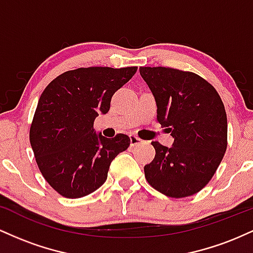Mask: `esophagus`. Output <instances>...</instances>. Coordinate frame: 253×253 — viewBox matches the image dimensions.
Returning a JSON list of instances; mask_svg holds the SVG:
<instances>
[{"instance_id": "1", "label": "esophagus", "mask_w": 253, "mask_h": 253, "mask_svg": "<svg viewBox=\"0 0 253 253\" xmlns=\"http://www.w3.org/2000/svg\"><path fill=\"white\" fill-rule=\"evenodd\" d=\"M129 140H130V146H136V145L143 143V140H141L139 136H136L134 134L129 135Z\"/></svg>"}]
</instances>
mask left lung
Segmentation results:
<instances>
[{
    "label": "left lung",
    "mask_w": 253,
    "mask_h": 253,
    "mask_svg": "<svg viewBox=\"0 0 253 253\" xmlns=\"http://www.w3.org/2000/svg\"><path fill=\"white\" fill-rule=\"evenodd\" d=\"M157 103V121L173 138L171 147L152 141L155 159L145 178L159 193L181 199L203 189L227 149V117L217 91L190 71L141 66Z\"/></svg>",
    "instance_id": "left-lung-1"
}]
</instances>
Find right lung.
<instances>
[{"label": "right lung", "instance_id": "add662e5", "mask_svg": "<svg viewBox=\"0 0 253 253\" xmlns=\"http://www.w3.org/2000/svg\"><path fill=\"white\" fill-rule=\"evenodd\" d=\"M128 68H80L46 86L30 128V141L43 178L58 194L80 199L106 182L109 165L129 146V136L96 134L94 121L110 108L114 92L136 72Z\"/></svg>", "mask_w": 253, "mask_h": 253}]
</instances>
